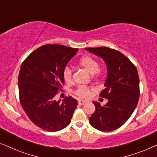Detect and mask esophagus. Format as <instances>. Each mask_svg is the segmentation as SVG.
I'll list each match as a JSON object with an SVG mask.
<instances>
[{
  "label": "esophagus",
  "mask_w": 157,
  "mask_h": 157,
  "mask_svg": "<svg viewBox=\"0 0 157 157\" xmlns=\"http://www.w3.org/2000/svg\"><path fill=\"white\" fill-rule=\"evenodd\" d=\"M78 103L79 105H81V106H82V105H84L86 104V101H83V100H78Z\"/></svg>",
  "instance_id": "obj_1"
}]
</instances>
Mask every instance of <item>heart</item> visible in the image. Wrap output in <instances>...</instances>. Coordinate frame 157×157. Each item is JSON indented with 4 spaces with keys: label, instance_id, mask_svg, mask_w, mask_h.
<instances>
[{
    "label": "heart",
    "instance_id": "heart-1",
    "mask_svg": "<svg viewBox=\"0 0 157 157\" xmlns=\"http://www.w3.org/2000/svg\"><path fill=\"white\" fill-rule=\"evenodd\" d=\"M79 65L89 73L90 74L94 75V77L99 76L101 70L99 68L98 61L95 58L91 56H84L79 60ZM73 71L69 66H66L63 71V78L65 82L69 83L72 81ZM92 89L86 86H79L75 91V94L78 97L82 98H89L91 96Z\"/></svg>",
    "mask_w": 157,
    "mask_h": 157
}]
</instances>
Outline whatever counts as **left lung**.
Returning <instances> with one entry per match:
<instances>
[{"instance_id":"left-lung-1","label":"left lung","mask_w":157,"mask_h":157,"mask_svg":"<svg viewBox=\"0 0 157 157\" xmlns=\"http://www.w3.org/2000/svg\"><path fill=\"white\" fill-rule=\"evenodd\" d=\"M85 49L102 58L108 71L105 89L99 94L108 102L102 106L93 101L96 110L89 118L90 124L101 132L116 130L129 119L138 104V71L134 64L119 51L105 46Z\"/></svg>"}]
</instances>
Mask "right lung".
<instances>
[{"label":"right lung","instance_id":"1","mask_svg":"<svg viewBox=\"0 0 157 157\" xmlns=\"http://www.w3.org/2000/svg\"><path fill=\"white\" fill-rule=\"evenodd\" d=\"M78 51L63 45L46 44L33 51L21 64V105L29 119L43 130L58 132L71 121L77 100L68 96L60 102L54 97L64 84L63 68Z\"/></svg>","mask_w":157,"mask_h":157}]
</instances>
